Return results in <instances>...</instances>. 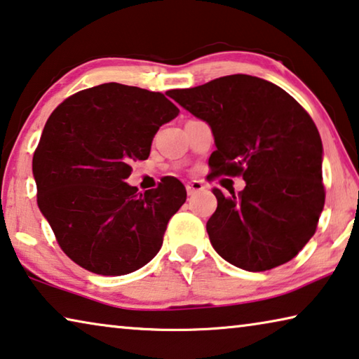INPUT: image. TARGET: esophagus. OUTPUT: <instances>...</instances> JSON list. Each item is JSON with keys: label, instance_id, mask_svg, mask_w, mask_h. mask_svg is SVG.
I'll return each instance as SVG.
<instances>
[{"label": "esophagus", "instance_id": "obj_1", "mask_svg": "<svg viewBox=\"0 0 359 359\" xmlns=\"http://www.w3.org/2000/svg\"><path fill=\"white\" fill-rule=\"evenodd\" d=\"M204 189H206V185L201 180H193L190 184H187V193H189V196L195 195L198 191H203Z\"/></svg>", "mask_w": 359, "mask_h": 359}]
</instances>
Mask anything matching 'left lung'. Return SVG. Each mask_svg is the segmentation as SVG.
<instances>
[{
  "label": "left lung",
  "instance_id": "8db88e82",
  "mask_svg": "<svg viewBox=\"0 0 359 359\" xmlns=\"http://www.w3.org/2000/svg\"><path fill=\"white\" fill-rule=\"evenodd\" d=\"M206 121L217 150L214 175H243L246 187L226 198L206 224L222 259L265 271L294 259L315 235L324 208L323 144L299 102L266 79L230 75L166 93Z\"/></svg>",
  "mask_w": 359,
  "mask_h": 359
}]
</instances>
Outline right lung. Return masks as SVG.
<instances>
[{
  "label": "right lung",
  "mask_w": 359,
  "mask_h": 359,
  "mask_svg": "<svg viewBox=\"0 0 359 359\" xmlns=\"http://www.w3.org/2000/svg\"><path fill=\"white\" fill-rule=\"evenodd\" d=\"M179 115L161 93L105 83L73 94L49 116L33 155L38 208L83 269L128 275L149 264L187 200L175 177L137 193L130 163L147 159L158 129Z\"/></svg>",
  "instance_id": "right-lung-1"
}]
</instances>
